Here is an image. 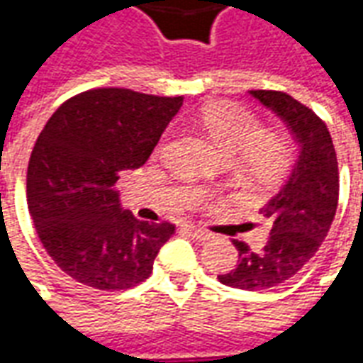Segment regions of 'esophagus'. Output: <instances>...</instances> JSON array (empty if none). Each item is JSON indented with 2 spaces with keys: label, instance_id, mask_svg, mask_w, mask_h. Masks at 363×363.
I'll list each match as a JSON object with an SVG mask.
<instances>
[{
  "label": "esophagus",
  "instance_id": "34e87169",
  "mask_svg": "<svg viewBox=\"0 0 363 363\" xmlns=\"http://www.w3.org/2000/svg\"><path fill=\"white\" fill-rule=\"evenodd\" d=\"M182 231L189 237H192V239H196V241H208V239H210V233H208V231H202V229L194 228V225H184Z\"/></svg>",
  "mask_w": 363,
  "mask_h": 363
}]
</instances>
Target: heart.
I'll return each instance as SVG.
<instances>
[{
    "label": "heart",
    "mask_w": 363,
    "mask_h": 363,
    "mask_svg": "<svg viewBox=\"0 0 363 363\" xmlns=\"http://www.w3.org/2000/svg\"><path fill=\"white\" fill-rule=\"evenodd\" d=\"M202 128L221 157L252 181L267 182L288 171V138L267 132L257 114L235 103H213L202 111Z\"/></svg>",
    "instance_id": "1"
}]
</instances>
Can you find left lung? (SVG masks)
Segmentation results:
<instances>
[{"label": "left lung", "instance_id": "left-lung-1", "mask_svg": "<svg viewBox=\"0 0 363 363\" xmlns=\"http://www.w3.org/2000/svg\"><path fill=\"white\" fill-rule=\"evenodd\" d=\"M288 126L299 155L286 184L260 208L272 221L262 251L233 239L237 267L218 280L229 288L264 289L289 280L309 262L325 241L338 206V161L327 124L281 91H251Z\"/></svg>", "mask_w": 363, "mask_h": 363}]
</instances>
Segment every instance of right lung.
I'll return each mask as SVG.
<instances>
[{
  "mask_svg": "<svg viewBox=\"0 0 363 363\" xmlns=\"http://www.w3.org/2000/svg\"><path fill=\"white\" fill-rule=\"evenodd\" d=\"M182 96L91 89L72 96L38 135L27 171V202L46 252L67 276L96 289L150 278L173 223L122 210L114 184L150 159Z\"/></svg>",
  "mask_w": 363,
  "mask_h": 363,
  "instance_id": "obj_1",
  "label": "right lung"
}]
</instances>
